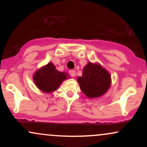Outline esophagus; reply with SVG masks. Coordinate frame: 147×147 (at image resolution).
<instances>
[{
  "instance_id": "esophagus-1",
  "label": "esophagus",
  "mask_w": 147,
  "mask_h": 147,
  "mask_svg": "<svg viewBox=\"0 0 147 147\" xmlns=\"http://www.w3.org/2000/svg\"><path fill=\"white\" fill-rule=\"evenodd\" d=\"M69 74H70V75L72 77H75V75H76V72H75V70H70V71H69Z\"/></svg>"
}]
</instances>
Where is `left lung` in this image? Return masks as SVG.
<instances>
[{
	"instance_id": "left-lung-1",
	"label": "left lung",
	"mask_w": 147,
	"mask_h": 147,
	"mask_svg": "<svg viewBox=\"0 0 147 147\" xmlns=\"http://www.w3.org/2000/svg\"><path fill=\"white\" fill-rule=\"evenodd\" d=\"M81 90L89 98L104 95L111 86V76L99 63L89 61L83 68L82 77H77Z\"/></svg>"
}]
</instances>
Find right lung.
<instances>
[{
    "instance_id": "add662e5",
    "label": "right lung",
    "mask_w": 147,
    "mask_h": 147,
    "mask_svg": "<svg viewBox=\"0 0 147 147\" xmlns=\"http://www.w3.org/2000/svg\"><path fill=\"white\" fill-rule=\"evenodd\" d=\"M68 77L69 75L67 72L59 71L56 66L50 62L34 73L33 81L36 86L42 92L51 93L57 90Z\"/></svg>"
}]
</instances>
